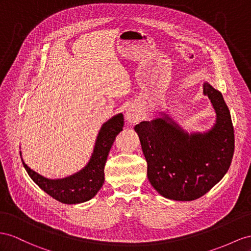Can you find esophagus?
<instances>
[{
    "instance_id": "obj_1",
    "label": "esophagus",
    "mask_w": 251,
    "mask_h": 251,
    "mask_svg": "<svg viewBox=\"0 0 251 251\" xmlns=\"http://www.w3.org/2000/svg\"><path fill=\"white\" fill-rule=\"evenodd\" d=\"M125 118L129 123H137L141 119V113L136 107H129L125 112Z\"/></svg>"
}]
</instances>
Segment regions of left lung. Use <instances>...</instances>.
Here are the masks:
<instances>
[{
  "instance_id": "left-lung-1",
  "label": "left lung",
  "mask_w": 251,
  "mask_h": 251,
  "mask_svg": "<svg viewBox=\"0 0 251 251\" xmlns=\"http://www.w3.org/2000/svg\"><path fill=\"white\" fill-rule=\"evenodd\" d=\"M203 94L216 112L205 133L183 131L168 115L136 125L147 162V177L165 198L190 201L204 195L225 176L234 152V130L222 93L208 82Z\"/></svg>"
}]
</instances>
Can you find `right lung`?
Listing matches in <instances>:
<instances>
[{
    "label": "right lung",
    "mask_w": 251,
    "mask_h": 251,
    "mask_svg": "<svg viewBox=\"0 0 251 251\" xmlns=\"http://www.w3.org/2000/svg\"><path fill=\"white\" fill-rule=\"evenodd\" d=\"M123 125L124 117L120 113L101 126L89 163L74 175L62 179H48L30 170L21 157L24 168L38 187L56 201L68 204L88 201L98 194L102 187L108 153L115 137L123 130Z\"/></svg>",
    "instance_id": "right-lung-1"
}]
</instances>
